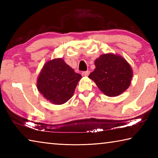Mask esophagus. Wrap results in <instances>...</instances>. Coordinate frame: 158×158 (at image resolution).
<instances>
[{
  "label": "esophagus",
  "instance_id": "esophagus-1",
  "mask_svg": "<svg viewBox=\"0 0 158 158\" xmlns=\"http://www.w3.org/2000/svg\"><path fill=\"white\" fill-rule=\"evenodd\" d=\"M89 73H90L89 71H84V72H82V75L83 76H85V77L89 76Z\"/></svg>",
  "mask_w": 158,
  "mask_h": 158
}]
</instances>
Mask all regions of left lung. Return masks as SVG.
<instances>
[{"label": "left lung", "mask_w": 158, "mask_h": 158, "mask_svg": "<svg viewBox=\"0 0 158 158\" xmlns=\"http://www.w3.org/2000/svg\"><path fill=\"white\" fill-rule=\"evenodd\" d=\"M95 69L89 77L103 93L117 96L130 86L132 77L130 65L123 58L112 53L100 56L95 61Z\"/></svg>", "instance_id": "obj_1"}]
</instances>
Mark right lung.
<instances>
[{
    "label": "right lung",
    "mask_w": 158,
    "mask_h": 158,
    "mask_svg": "<svg viewBox=\"0 0 158 158\" xmlns=\"http://www.w3.org/2000/svg\"><path fill=\"white\" fill-rule=\"evenodd\" d=\"M81 78V74L76 73L62 58H56L44 65L37 86L47 100L54 105H62L73 97Z\"/></svg>",
    "instance_id": "obj_1"
}]
</instances>
